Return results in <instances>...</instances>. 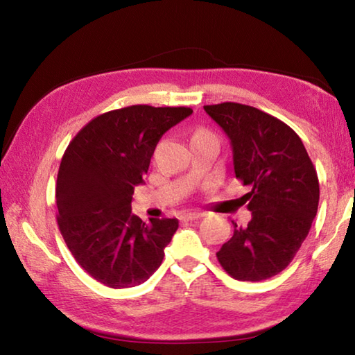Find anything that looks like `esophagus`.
I'll list each match as a JSON object with an SVG mask.
<instances>
[{"instance_id":"34e87169","label":"esophagus","mask_w":355,"mask_h":355,"mask_svg":"<svg viewBox=\"0 0 355 355\" xmlns=\"http://www.w3.org/2000/svg\"><path fill=\"white\" fill-rule=\"evenodd\" d=\"M202 213H183L182 214V220H196V219H200L202 218Z\"/></svg>"}]
</instances>
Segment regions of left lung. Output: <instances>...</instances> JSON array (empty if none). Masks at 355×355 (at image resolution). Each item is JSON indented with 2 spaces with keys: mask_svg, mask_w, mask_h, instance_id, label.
Returning <instances> with one entry per match:
<instances>
[{
  "mask_svg": "<svg viewBox=\"0 0 355 355\" xmlns=\"http://www.w3.org/2000/svg\"><path fill=\"white\" fill-rule=\"evenodd\" d=\"M203 110L230 137L235 175L252 219L232 220L233 236L216 254L228 275L243 282L274 277L307 238L320 202L316 169L296 131L254 106L225 101Z\"/></svg>",
  "mask_w": 355,
  "mask_h": 355,
  "instance_id": "1",
  "label": "left lung"
}]
</instances>
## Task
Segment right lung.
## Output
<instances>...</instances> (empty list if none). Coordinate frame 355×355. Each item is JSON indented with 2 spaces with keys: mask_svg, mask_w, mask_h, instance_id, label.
<instances>
[{
  "mask_svg": "<svg viewBox=\"0 0 355 355\" xmlns=\"http://www.w3.org/2000/svg\"><path fill=\"white\" fill-rule=\"evenodd\" d=\"M186 106L133 105L84 125L65 148L56 182L58 225L76 263L110 288L141 285L161 266L177 219L131 213L155 147L191 116Z\"/></svg>",
  "mask_w": 355,
  "mask_h": 355,
  "instance_id": "1",
  "label": "right lung"
}]
</instances>
